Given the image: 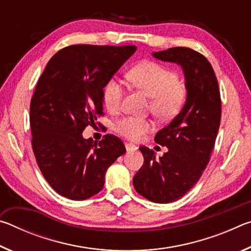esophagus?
<instances>
[{"label": "esophagus", "instance_id": "34e87169", "mask_svg": "<svg viewBox=\"0 0 251 251\" xmlns=\"http://www.w3.org/2000/svg\"><path fill=\"white\" fill-rule=\"evenodd\" d=\"M125 147H126V151H133L137 150V147H136L134 144H130V143H126L125 144Z\"/></svg>", "mask_w": 251, "mask_h": 251}]
</instances>
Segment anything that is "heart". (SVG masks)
<instances>
[{
    "label": "heart",
    "mask_w": 251,
    "mask_h": 251,
    "mask_svg": "<svg viewBox=\"0 0 251 251\" xmlns=\"http://www.w3.org/2000/svg\"><path fill=\"white\" fill-rule=\"evenodd\" d=\"M134 87L151 97L150 109L152 115L161 121L175 117L184 107L187 100V87L180 82L178 74L156 62L145 61L135 65L126 75ZM125 88L120 80L110 78L103 90V101L110 113L120 110ZM151 128V122L146 118L125 116L115 122L114 130L129 141H139Z\"/></svg>",
    "instance_id": "heart-1"
}]
</instances>
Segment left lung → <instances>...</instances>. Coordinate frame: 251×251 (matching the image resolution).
<instances>
[{"label": "left lung", "instance_id": "obj_1", "mask_svg": "<svg viewBox=\"0 0 251 251\" xmlns=\"http://www.w3.org/2000/svg\"><path fill=\"white\" fill-rule=\"evenodd\" d=\"M152 56L181 66L187 100L180 113L155 136V142L166 146L167 152L156 158L154 151L139 147L144 164L133 182L136 192L148 201L167 203L189 192L209 163L220 125L222 100L215 72L201 53L172 48Z\"/></svg>", "mask_w": 251, "mask_h": 251}]
</instances>
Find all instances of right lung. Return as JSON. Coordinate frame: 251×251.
<instances>
[{
    "instance_id": "add662e5",
    "label": "right lung",
    "mask_w": 251,
    "mask_h": 251,
    "mask_svg": "<svg viewBox=\"0 0 251 251\" xmlns=\"http://www.w3.org/2000/svg\"><path fill=\"white\" fill-rule=\"evenodd\" d=\"M135 45H71L50 59L29 107L32 148L50 187L73 201H85L104 187L108 167L126 148L112 134L99 143L83 130L103 115L107 80L136 50Z\"/></svg>"
}]
</instances>
